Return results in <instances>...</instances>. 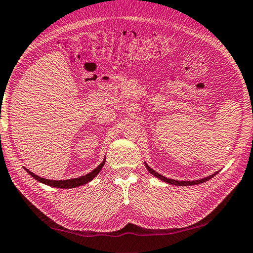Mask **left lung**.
Returning a JSON list of instances; mask_svg holds the SVG:
<instances>
[{"label": "left lung", "instance_id": "8db88e82", "mask_svg": "<svg viewBox=\"0 0 253 253\" xmlns=\"http://www.w3.org/2000/svg\"><path fill=\"white\" fill-rule=\"evenodd\" d=\"M144 165H145V167H147V169H148V171L150 172V173L153 174L154 176H157L158 179H160V180H162V181H165V182H167V183L173 184V185H194V184H200V183L206 182V181H208V180H210L211 178H213V176H214L216 173H218V172H215V173L211 174V175H209V176H206V178H203V179H201V180H194V181H178V180H173V179H168V178H166V176L159 174L158 172H156L153 169H151V168H150V167L147 165V163H144Z\"/></svg>", "mask_w": 253, "mask_h": 253}]
</instances>
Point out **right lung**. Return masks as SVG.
Here are the masks:
<instances>
[{"mask_svg":"<svg viewBox=\"0 0 253 253\" xmlns=\"http://www.w3.org/2000/svg\"><path fill=\"white\" fill-rule=\"evenodd\" d=\"M105 163V159L103 161H102L101 165L99 167H96L94 170L91 171L90 173H87L83 176H80V178H75V179H69V180H48V179H44V178H40L39 175L34 174L33 172L29 171L28 169H25L26 172L34 178L35 180L40 181V182H42L46 185H50V187L53 188H60V189H72V188H77L80 187V185H83V184H86L87 182H90L93 179L95 178L97 175V173L101 171L102 167L104 166Z\"/></svg>","mask_w":253,"mask_h":253,"instance_id":"add662e5","label":"right lung"}]
</instances>
